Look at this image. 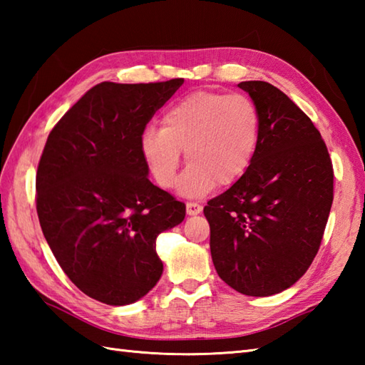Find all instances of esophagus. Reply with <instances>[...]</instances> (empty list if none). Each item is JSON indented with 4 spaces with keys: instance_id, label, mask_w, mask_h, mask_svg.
<instances>
[{
    "instance_id": "1",
    "label": "esophagus",
    "mask_w": 365,
    "mask_h": 365,
    "mask_svg": "<svg viewBox=\"0 0 365 365\" xmlns=\"http://www.w3.org/2000/svg\"><path fill=\"white\" fill-rule=\"evenodd\" d=\"M200 212H202V205L197 204V202H187V213H188L190 216L199 215Z\"/></svg>"
}]
</instances>
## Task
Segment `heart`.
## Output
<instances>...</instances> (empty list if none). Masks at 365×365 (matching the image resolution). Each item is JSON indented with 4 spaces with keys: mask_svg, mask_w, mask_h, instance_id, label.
Returning a JSON list of instances; mask_svg holds the SVG:
<instances>
[{
    "mask_svg": "<svg viewBox=\"0 0 365 365\" xmlns=\"http://www.w3.org/2000/svg\"><path fill=\"white\" fill-rule=\"evenodd\" d=\"M260 135L254 102L243 94L196 91L163 114L161 128L141 139L143 157L161 188H173L182 150L190 166L180 180L185 196L199 197L238 182L251 168Z\"/></svg>",
    "mask_w": 365,
    "mask_h": 365,
    "instance_id": "heart-1",
    "label": "heart"
}]
</instances>
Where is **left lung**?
<instances>
[{"instance_id": "1", "label": "left lung", "mask_w": 365, "mask_h": 365, "mask_svg": "<svg viewBox=\"0 0 365 365\" xmlns=\"http://www.w3.org/2000/svg\"><path fill=\"white\" fill-rule=\"evenodd\" d=\"M260 118L257 150L247 173L210 199L216 273L247 297H269L306 273L320 250L334 199L328 147L312 120L282 91L243 81Z\"/></svg>"}]
</instances>
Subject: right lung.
<instances>
[{"mask_svg":"<svg viewBox=\"0 0 365 365\" xmlns=\"http://www.w3.org/2000/svg\"><path fill=\"white\" fill-rule=\"evenodd\" d=\"M183 78L100 83L50 131L36 175L43 237L68 279L110 306L160 281L155 243L185 220V204L149 180L141 139Z\"/></svg>","mask_w":365,"mask_h":365,"instance_id":"1","label":"right lung"}]
</instances>
